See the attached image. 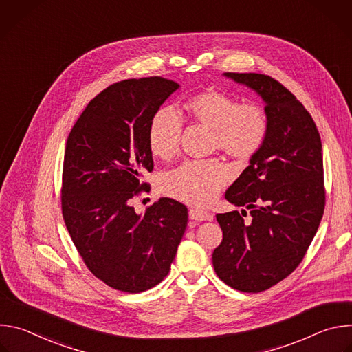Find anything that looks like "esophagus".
Wrapping results in <instances>:
<instances>
[{"mask_svg":"<svg viewBox=\"0 0 352 352\" xmlns=\"http://www.w3.org/2000/svg\"><path fill=\"white\" fill-rule=\"evenodd\" d=\"M189 219L195 220V221H212L213 216L206 210L195 208V209L189 210Z\"/></svg>","mask_w":352,"mask_h":352,"instance_id":"1","label":"esophagus"}]
</instances>
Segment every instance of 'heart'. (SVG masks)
I'll return each instance as SVG.
<instances>
[{"label": "heart", "instance_id": "heart-1", "mask_svg": "<svg viewBox=\"0 0 352 352\" xmlns=\"http://www.w3.org/2000/svg\"><path fill=\"white\" fill-rule=\"evenodd\" d=\"M188 117L196 125L212 131L213 148L221 150L238 163L252 160L263 147L269 121L265 110L217 89L197 93L185 103ZM182 122L170 109H160L148 124L147 144L155 157L168 162L179 152ZM231 179L221 160L188 162L162 179L166 195L195 206H205Z\"/></svg>", "mask_w": 352, "mask_h": 352}]
</instances>
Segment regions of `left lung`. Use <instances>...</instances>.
I'll return each mask as SVG.
<instances>
[{"instance_id": "left-lung-1", "label": "left lung", "mask_w": 352, "mask_h": 352, "mask_svg": "<svg viewBox=\"0 0 352 352\" xmlns=\"http://www.w3.org/2000/svg\"><path fill=\"white\" fill-rule=\"evenodd\" d=\"M265 100L269 132L261 152L226 192L235 206L217 214L223 241L213 266L227 285L262 292L302 262L326 205L322 140L308 110L278 80L263 74L226 72Z\"/></svg>"}]
</instances>
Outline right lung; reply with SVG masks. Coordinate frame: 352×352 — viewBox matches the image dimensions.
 Here are the masks:
<instances>
[{
    "label": "right lung",
    "mask_w": 352,
    "mask_h": 352,
    "mask_svg": "<svg viewBox=\"0 0 352 352\" xmlns=\"http://www.w3.org/2000/svg\"><path fill=\"white\" fill-rule=\"evenodd\" d=\"M179 85L162 76L125 79L100 91L72 126L64 156L61 209L87 269L114 289L136 294L170 272L188 209L160 197L136 214L131 199L150 190L152 117Z\"/></svg>",
    "instance_id": "obj_1"
}]
</instances>
